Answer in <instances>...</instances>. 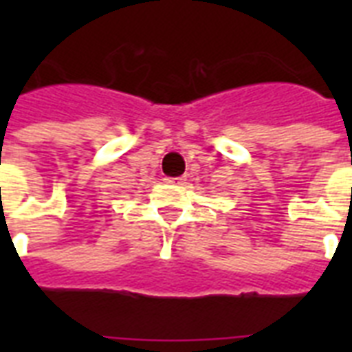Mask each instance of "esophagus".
<instances>
[{
    "mask_svg": "<svg viewBox=\"0 0 352 352\" xmlns=\"http://www.w3.org/2000/svg\"><path fill=\"white\" fill-rule=\"evenodd\" d=\"M182 181H184V177H168L166 179V182H170V184H181Z\"/></svg>",
    "mask_w": 352,
    "mask_h": 352,
    "instance_id": "34e87169",
    "label": "esophagus"
}]
</instances>
